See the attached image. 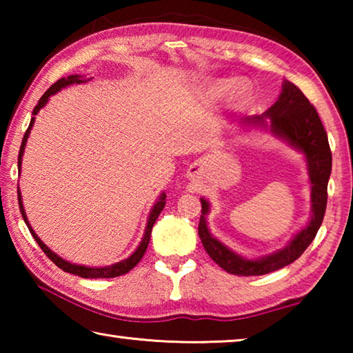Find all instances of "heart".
Wrapping results in <instances>:
<instances>
[{
  "label": "heart",
  "instance_id": "b5f03b06",
  "mask_svg": "<svg viewBox=\"0 0 353 353\" xmlns=\"http://www.w3.org/2000/svg\"><path fill=\"white\" fill-rule=\"evenodd\" d=\"M230 87H232V82H219L214 88H216L218 93H224L227 90H230Z\"/></svg>",
  "mask_w": 353,
  "mask_h": 353
}]
</instances>
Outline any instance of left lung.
I'll return each instance as SVG.
<instances>
[{"instance_id": "obj_1", "label": "left lung", "mask_w": 353, "mask_h": 353, "mask_svg": "<svg viewBox=\"0 0 353 353\" xmlns=\"http://www.w3.org/2000/svg\"><path fill=\"white\" fill-rule=\"evenodd\" d=\"M266 118L270 119V128L277 137L290 141L292 146L305 154L308 162V174L312 181V221L302 232L294 236L283 250L260 260H244L243 256L232 252L208 232L205 214L208 213V202L201 199L202 214L199 219V238L202 246L212 260L229 274L235 276H265L280 268L288 266L296 261L305 249L312 244L322 224L327 207V183L332 172V151L322 121L314 105L303 97L299 88L286 81L282 93L276 104L270 107L263 115L248 118L246 123L266 126Z\"/></svg>"}]
</instances>
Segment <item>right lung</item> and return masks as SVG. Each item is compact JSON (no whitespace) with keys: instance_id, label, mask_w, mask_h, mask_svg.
<instances>
[{"instance_id":"1","label":"right lung","mask_w":353,"mask_h":353,"mask_svg":"<svg viewBox=\"0 0 353 353\" xmlns=\"http://www.w3.org/2000/svg\"><path fill=\"white\" fill-rule=\"evenodd\" d=\"M74 82H76V83H81V82H83V79H79V76H77V74L68 76L67 79H65V77H62V79H59V81L54 83V85H51L50 88H48V90L43 93V97H41V98L39 99V104L34 107L32 115H37V113H39V110L41 109V107H43V105L48 103V99H50L51 94L57 93L59 90H62L63 87H67V85H70V83H74ZM34 119H35V117H32V118H31V123H29V128H28V130L25 132V137H23V141H21V146H20V152H19V168L21 166L23 151H25V145H26V141H28L29 132H31V128H32V124H34ZM165 198H166V194H165V193L160 194L159 202H157V204L154 205L151 214H149V219H148V225H146L145 236H143V240H141V243H140V246L137 248L135 252H134L132 255H130L129 259L123 260V261H119V263H117V265L105 266V268H87V266H79V265H73V263L65 261L63 259H61V256H57L54 252H51V250L48 249V246H45V243L41 241L37 235H35V232L31 229V225H29V223H28V218H26L25 208H23V202H21V194H20V190H19V205H20L21 216H23V219H25V223H26V225H28L29 232H31V234H32L34 240L37 241V244L40 246V249L43 250V252L46 254L48 259H50L52 263H54L56 266L61 268L62 271H65V272H70V274H74V276H79V277H83V279H110V277H118V276H123V274L129 272L130 270H132L134 266L139 265V261L143 259V255H145V252H146L148 244H149V240H151L152 225H154L155 221H157L160 212H162V210H163V207H165Z\"/></svg>"}]
</instances>
